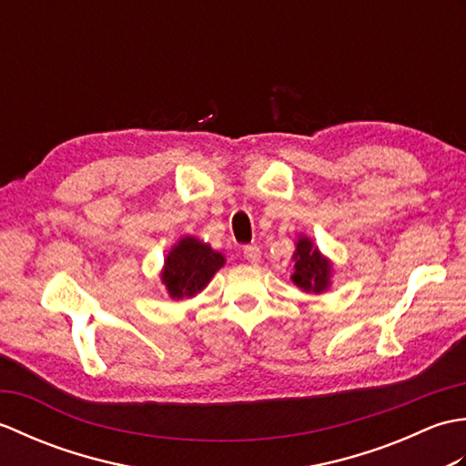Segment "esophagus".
Instances as JSON below:
<instances>
[{"mask_svg":"<svg viewBox=\"0 0 466 466\" xmlns=\"http://www.w3.org/2000/svg\"><path fill=\"white\" fill-rule=\"evenodd\" d=\"M242 254H244V260H248L250 264H258L260 258H262V252H260V248H258V246H256V244L244 246Z\"/></svg>","mask_w":466,"mask_h":466,"instance_id":"34e87169","label":"esophagus"}]
</instances>
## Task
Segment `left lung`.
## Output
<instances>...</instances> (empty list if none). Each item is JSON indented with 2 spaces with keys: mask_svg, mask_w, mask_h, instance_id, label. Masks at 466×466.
<instances>
[{
  "mask_svg": "<svg viewBox=\"0 0 466 466\" xmlns=\"http://www.w3.org/2000/svg\"><path fill=\"white\" fill-rule=\"evenodd\" d=\"M330 264L322 258L309 238H300L294 252V274L292 280L306 292H322L329 286Z\"/></svg>",
  "mask_w": 466,
  "mask_h": 466,
  "instance_id": "1",
  "label": "left lung"
}]
</instances>
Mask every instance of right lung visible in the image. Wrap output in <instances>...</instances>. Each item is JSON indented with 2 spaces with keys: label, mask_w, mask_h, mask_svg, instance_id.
I'll return each instance as SVG.
<instances>
[{
  "label": "right lung",
  "mask_w": 466,
  "mask_h": 466,
  "mask_svg": "<svg viewBox=\"0 0 466 466\" xmlns=\"http://www.w3.org/2000/svg\"><path fill=\"white\" fill-rule=\"evenodd\" d=\"M224 264V256L210 246L186 236L167 254L162 282L172 299H184L200 292Z\"/></svg>",
  "instance_id": "right-lung-1"
}]
</instances>
